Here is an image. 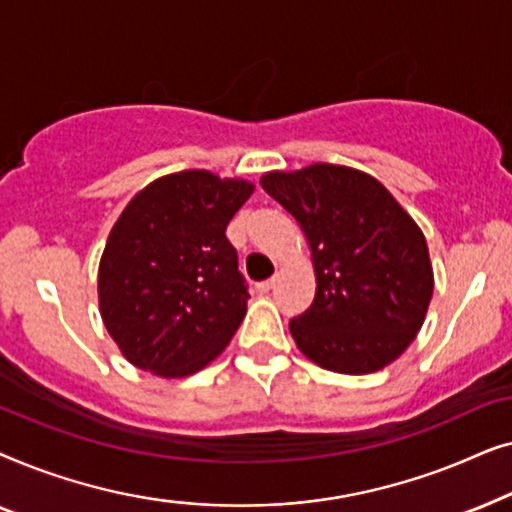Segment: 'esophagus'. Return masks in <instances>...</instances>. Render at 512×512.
<instances>
[{"mask_svg": "<svg viewBox=\"0 0 512 512\" xmlns=\"http://www.w3.org/2000/svg\"><path fill=\"white\" fill-rule=\"evenodd\" d=\"M272 289H275V279H265V282L256 284V291H258V293H268V291H272Z\"/></svg>", "mask_w": 512, "mask_h": 512, "instance_id": "obj_1", "label": "esophagus"}]
</instances>
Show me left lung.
I'll use <instances>...</instances> for the list:
<instances>
[{"label":"left lung","mask_w":512,"mask_h":512,"mask_svg":"<svg viewBox=\"0 0 512 512\" xmlns=\"http://www.w3.org/2000/svg\"><path fill=\"white\" fill-rule=\"evenodd\" d=\"M261 186L298 221L312 251L317 293L289 324L300 352L345 375L396 361L433 296L429 247L412 216L375 177L345 165L268 172Z\"/></svg>","instance_id":"1"}]
</instances>
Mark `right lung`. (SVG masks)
I'll return each mask as SVG.
<instances>
[{
    "mask_svg": "<svg viewBox=\"0 0 512 512\" xmlns=\"http://www.w3.org/2000/svg\"><path fill=\"white\" fill-rule=\"evenodd\" d=\"M254 193L207 170L151 181L104 247L97 296L104 326L132 366L186 377L214 361L247 314V284L226 226Z\"/></svg>",
    "mask_w": 512,
    "mask_h": 512,
    "instance_id": "1",
    "label": "right lung"
}]
</instances>
